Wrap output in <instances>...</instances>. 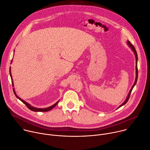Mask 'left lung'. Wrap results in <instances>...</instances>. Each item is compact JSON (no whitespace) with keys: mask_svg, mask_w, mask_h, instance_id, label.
Here are the masks:
<instances>
[{"mask_svg":"<svg viewBox=\"0 0 150 150\" xmlns=\"http://www.w3.org/2000/svg\"><path fill=\"white\" fill-rule=\"evenodd\" d=\"M127 44L128 46L131 48V50L133 51V52H134V55H135V58H136V78H135L134 83L133 86L132 87L130 90L129 91V94H128V95H127V96L126 100H125V102H124L123 103H122L121 105H120L117 109H118L119 108L121 107L122 106L125 105L127 102V101H128V100H129V97H130V94H131V92H132V90H133L134 86L136 85V84H137V79H138V54H137V51H136V50H135V48H134V46L130 42V41H129V40H127Z\"/></svg>","mask_w":150,"mask_h":150,"instance_id":"8db88e82","label":"left lung"}]
</instances>
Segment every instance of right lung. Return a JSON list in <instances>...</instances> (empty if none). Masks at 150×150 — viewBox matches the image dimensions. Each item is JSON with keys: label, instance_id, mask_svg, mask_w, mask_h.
I'll list each match as a JSON object with an SVG mask.
<instances>
[{"label": "right lung", "instance_id": "obj_1", "mask_svg": "<svg viewBox=\"0 0 150 150\" xmlns=\"http://www.w3.org/2000/svg\"><path fill=\"white\" fill-rule=\"evenodd\" d=\"M12 60H11V63H12ZM9 74H10V76H11V80H12V86L13 87V79H12V75H11V67H9ZM13 93H14V94H15V95H16V96L19 99V100H20L23 103H24L26 106H27V107H28L29 110H32V111H34V112H47V111H50L51 110H52V108H54V107H55L57 105V103H59V101H57L56 103H54V105H52V106H49V107H47V108H36V107H34V106H32V105H30L29 103H28V102H26L25 101H24V100H23L22 99H21L20 97H18V96H17V94H16V91H15V89L14 88H13Z\"/></svg>", "mask_w": 150, "mask_h": 150}]
</instances>
